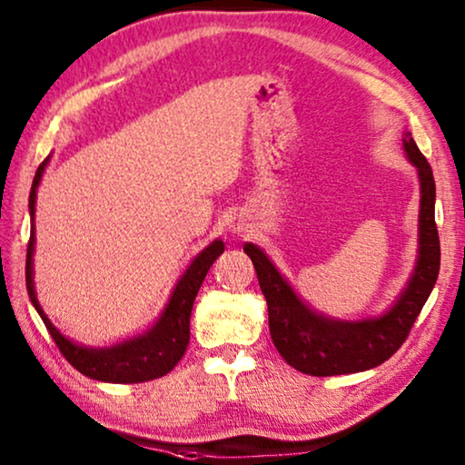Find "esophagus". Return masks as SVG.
Listing matches in <instances>:
<instances>
[{
	"instance_id": "1",
	"label": "esophagus",
	"mask_w": 465,
	"mask_h": 465,
	"mask_svg": "<svg viewBox=\"0 0 465 465\" xmlns=\"http://www.w3.org/2000/svg\"><path fill=\"white\" fill-rule=\"evenodd\" d=\"M230 232L233 235H238V238H242V235H246L248 232H251V225H248L244 214H233V217L230 219Z\"/></svg>"
}]
</instances>
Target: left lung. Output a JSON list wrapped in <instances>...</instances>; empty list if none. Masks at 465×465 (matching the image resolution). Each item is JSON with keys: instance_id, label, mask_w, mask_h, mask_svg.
I'll return each mask as SVG.
<instances>
[{"instance_id": "1", "label": "left lung", "mask_w": 465, "mask_h": 465, "mask_svg": "<svg viewBox=\"0 0 465 465\" xmlns=\"http://www.w3.org/2000/svg\"><path fill=\"white\" fill-rule=\"evenodd\" d=\"M403 150L420 179L418 259L403 292L384 313L357 322L323 315L294 292L262 248L252 242L244 244L267 301L272 341L294 370L309 376H342L378 367L405 342L432 292L440 267V242L434 223V177L411 134H405Z\"/></svg>"}]
</instances>
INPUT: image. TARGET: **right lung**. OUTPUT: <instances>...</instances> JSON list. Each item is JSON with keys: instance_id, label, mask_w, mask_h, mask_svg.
<instances>
[{"instance_id": "obj_1", "label": "right lung", "mask_w": 465, "mask_h": 465, "mask_svg": "<svg viewBox=\"0 0 465 465\" xmlns=\"http://www.w3.org/2000/svg\"><path fill=\"white\" fill-rule=\"evenodd\" d=\"M50 156L39 164L37 173H35L31 196H29V213H31V240L29 248H26V292L33 307L44 320L47 331H50L54 342L58 344L62 355L71 363L74 370L81 371L83 376L100 380V382H113V384H137L148 382V380L163 378L169 373L173 367L179 363L183 357L185 349L190 344V315L193 301L200 286H203L206 273L217 256L225 251L223 240H213L203 252L193 256V261L185 269L183 275L179 277L175 288L169 296V302L163 309L161 317L156 323L143 331V334L131 336L127 341L116 342L113 346H85L66 338L62 331L50 322L45 311L41 309L37 301V292H35L33 282V252H35V204H37V188L44 177V171Z\"/></svg>"}]
</instances>
